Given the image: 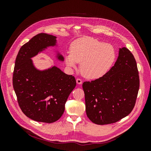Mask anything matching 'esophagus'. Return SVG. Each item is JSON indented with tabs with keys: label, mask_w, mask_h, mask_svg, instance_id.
I'll return each instance as SVG.
<instances>
[{
	"label": "esophagus",
	"mask_w": 151,
	"mask_h": 151,
	"mask_svg": "<svg viewBox=\"0 0 151 151\" xmlns=\"http://www.w3.org/2000/svg\"><path fill=\"white\" fill-rule=\"evenodd\" d=\"M76 82H77V83L78 84H81L83 83V81H82V80L81 79H79V78H77L76 79Z\"/></svg>",
	"instance_id": "34e87169"
}]
</instances>
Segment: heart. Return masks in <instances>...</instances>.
I'll return each mask as SVG.
<instances>
[{
    "label": "heart",
    "mask_w": 151,
    "mask_h": 151,
    "mask_svg": "<svg viewBox=\"0 0 151 151\" xmlns=\"http://www.w3.org/2000/svg\"><path fill=\"white\" fill-rule=\"evenodd\" d=\"M70 50L65 58L67 65L74 68L81 62V74L88 79L104 76L116 58L115 49L112 45L90 37L75 40L70 45Z\"/></svg>",
    "instance_id": "1"
}]
</instances>
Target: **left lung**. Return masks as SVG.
<instances>
[{
  "instance_id": "obj_1",
  "label": "left lung",
  "mask_w": 151,
  "mask_h": 151,
  "mask_svg": "<svg viewBox=\"0 0 151 151\" xmlns=\"http://www.w3.org/2000/svg\"><path fill=\"white\" fill-rule=\"evenodd\" d=\"M139 86L133 54L125 47L120 48L119 55L110 70L99 78L83 84L87 116L98 125L120 120L134 109Z\"/></svg>"
}]
</instances>
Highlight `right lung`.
<instances>
[{
  "mask_svg": "<svg viewBox=\"0 0 151 151\" xmlns=\"http://www.w3.org/2000/svg\"><path fill=\"white\" fill-rule=\"evenodd\" d=\"M55 43V36L39 33L22 45L16 58L12 84L17 102L24 115L36 122L57 121L76 86L74 76L65 74L57 67L40 71L33 64L31 57ZM58 58L63 60L62 55Z\"/></svg>",
  "mask_w": 151,
  "mask_h": 151,
  "instance_id": "right-lung-1",
  "label": "right lung"
}]
</instances>
